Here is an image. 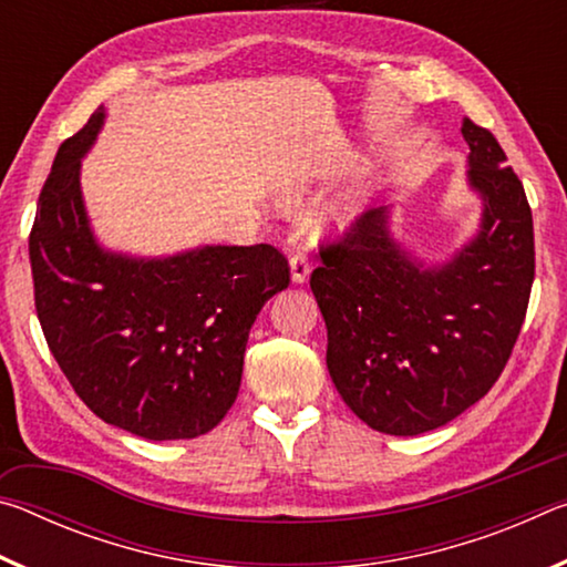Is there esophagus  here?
Instances as JSON below:
<instances>
[{
	"label": "esophagus",
	"mask_w": 567,
	"mask_h": 567,
	"mask_svg": "<svg viewBox=\"0 0 567 567\" xmlns=\"http://www.w3.org/2000/svg\"><path fill=\"white\" fill-rule=\"evenodd\" d=\"M310 270H312V265H310V260H307V255L305 252H295L292 257H290V272H292V282H305L307 277H310Z\"/></svg>",
	"instance_id": "esophagus-1"
}]
</instances>
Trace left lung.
I'll return each mask as SVG.
<instances>
[{
	"instance_id": "obj_1",
	"label": "left lung",
	"mask_w": 567,
	"mask_h": 567,
	"mask_svg": "<svg viewBox=\"0 0 567 567\" xmlns=\"http://www.w3.org/2000/svg\"><path fill=\"white\" fill-rule=\"evenodd\" d=\"M483 229L453 262L420 270L370 207L320 243L310 287L328 370L364 425L420 435L485 398L511 360L535 277L533 213L491 130L463 122Z\"/></svg>"
}]
</instances>
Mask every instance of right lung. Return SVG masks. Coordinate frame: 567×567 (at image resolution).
Instances as JSON below:
<instances>
[{"label":"right lung","instance_id":"right-lung-1","mask_svg":"<svg viewBox=\"0 0 567 567\" xmlns=\"http://www.w3.org/2000/svg\"><path fill=\"white\" fill-rule=\"evenodd\" d=\"M97 107L62 142L30 233L34 307L44 340L80 400L147 440H187L227 415L249 328L290 265L272 245L203 247L169 260L102 252L84 217L80 157Z\"/></svg>","mask_w":567,"mask_h":567}]
</instances>
